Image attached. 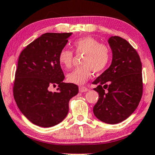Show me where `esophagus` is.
I'll return each instance as SVG.
<instances>
[{
	"instance_id": "34e87169",
	"label": "esophagus",
	"mask_w": 155,
	"mask_h": 155,
	"mask_svg": "<svg viewBox=\"0 0 155 155\" xmlns=\"http://www.w3.org/2000/svg\"><path fill=\"white\" fill-rule=\"evenodd\" d=\"M88 91V88H86V87H85V86H80L79 87V91L81 93Z\"/></svg>"
}]
</instances>
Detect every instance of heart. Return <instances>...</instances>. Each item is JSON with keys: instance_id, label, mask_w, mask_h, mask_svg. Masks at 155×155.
I'll use <instances>...</instances> for the list:
<instances>
[{"instance_id": "b5f03b06", "label": "heart", "mask_w": 155, "mask_h": 155, "mask_svg": "<svg viewBox=\"0 0 155 155\" xmlns=\"http://www.w3.org/2000/svg\"><path fill=\"white\" fill-rule=\"evenodd\" d=\"M77 54H84L82 67L74 69L67 76V81L76 85H83L90 78L91 70L100 72L106 68L110 62L111 54L108 46L99 43L97 40L91 36H85L75 40L72 43ZM73 54L67 48L59 52L58 59L61 66L69 69L72 66Z\"/></svg>"}]
</instances>
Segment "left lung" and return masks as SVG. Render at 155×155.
Instances as JSON below:
<instances>
[{
  "instance_id": "1",
  "label": "left lung",
  "mask_w": 155,
  "mask_h": 155,
  "mask_svg": "<svg viewBox=\"0 0 155 155\" xmlns=\"http://www.w3.org/2000/svg\"><path fill=\"white\" fill-rule=\"evenodd\" d=\"M112 52L111 65L93 82L99 93L94 113L99 120L117 124L125 120L137 108L143 93L142 65L136 51L126 40L109 38Z\"/></svg>"
}]
</instances>
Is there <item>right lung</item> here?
I'll return each mask as SVG.
<instances>
[{
	"mask_svg": "<svg viewBox=\"0 0 155 155\" xmlns=\"http://www.w3.org/2000/svg\"><path fill=\"white\" fill-rule=\"evenodd\" d=\"M69 33H45L20 54L14 83V97L24 115L43 128L59 124L66 117L69 101L78 87L63 83L64 74L58 59L68 42ZM58 85L57 91H50Z\"/></svg>",
	"mask_w": 155,
	"mask_h": 155,
	"instance_id": "obj_1",
	"label": "right lung"
}]
</instances>
